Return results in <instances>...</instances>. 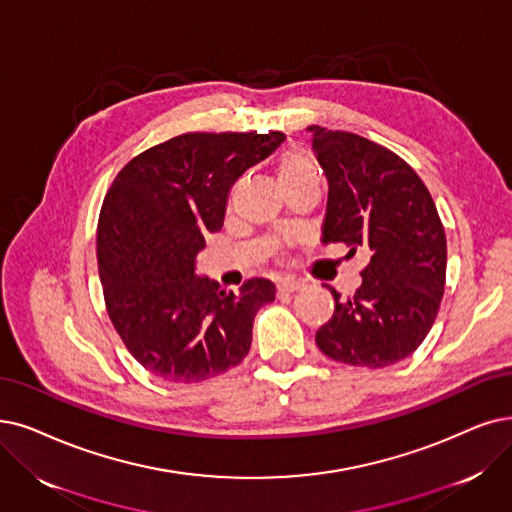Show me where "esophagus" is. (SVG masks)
<instances>
[{"instance_id": "34e87169", "label": "esophagus", "mask_w": 512, "mask_h": 512, "mask_svg": "<svg viewBox=\"0 0 512 512\" xmlns=\"http://www.w3.org/2000/svg\"><path fill=\"white\" fill-rule=\"evenodd\" d=\"M302 288V283L296 281V279H283L277 283V292L279 294H294Z\"/></svg>"}]
</instances>
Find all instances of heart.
<instances>
[{
	"instance_id": "obj_1",
	"label": "heart",
	"mask_w": 512,
	"mask_h": 512,
	"mask_svg": "<svg viewBox=\"0 0 512 512\" xmlns=\"http://www.w3.org/2000/svg\"><path fill=\"white\" fill-rule=\"evenodd\" d=\"M317 176V163L306 149H285L277 159V178L283 191L302 185V182L317 180Z\"/></svg>"
}]
</instances>
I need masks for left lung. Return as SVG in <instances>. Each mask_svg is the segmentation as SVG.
<instances>
[{"instance_id": "obj_1", "label": "left lung", "mask_w": 512, "mask_h": 512, "mask_svg": "<svg viewBox=\"0 0 512 512\" xmlns=\"http://www.w3.org/2000/svg\"><path fill=\"white\" fill-rule=\"evenodd\" d=\"M325 172L323 243H344L346 258L370 254L357 292L340 300L315 342L336 361L388 367L410 357L431 332L445 290L447 243L435 201L393 151L353 132L309 126Z\"/></svg>"}]
</instances>
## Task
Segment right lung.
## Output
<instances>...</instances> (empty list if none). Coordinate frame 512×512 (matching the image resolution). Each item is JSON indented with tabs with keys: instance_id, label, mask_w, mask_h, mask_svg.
I'll return each instance as SVG.
<instances>
[{
	"instance_id": "1",
	"label": "right lung",
	"mask_w": 512,
	"mask_h": 512,
	"mask_svg": "<svg viewBox=\"0 0 512 512\" xmlns=\"http://www.w3.org/2000/svg\"><path fill=\"white\" fill-rule=\"evenodd\" d=\"M285 134L189 132L130 159L98 218L96 258L107 313L132 357L170 382H201L243 361L252 323L275 300L269 279L239 294L195 275L206 235L222 229L233 182Z\"/></svg>"
}]
</instances>
